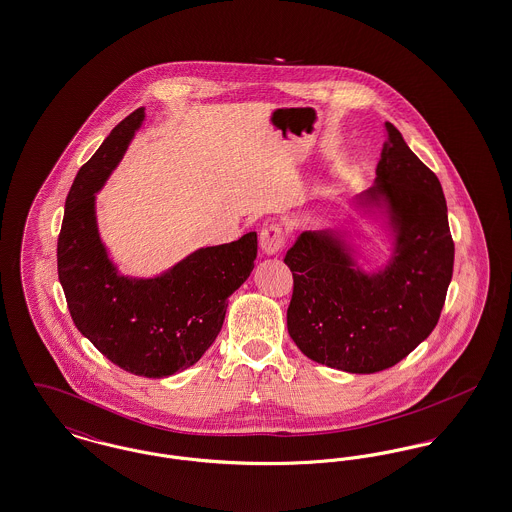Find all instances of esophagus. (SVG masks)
<instances>
[{
	"label": "esophagus",
	"instance_id": "obj_1",
	"mask_svg": "<svg viewBox=\"0 0 512 512\" xmlns=\"http://www.w3.org/2000/svg\"><path fill=\"white\" fill-rule=\"evenodd\" d=\"M286 242L284 230L280 224H268L261 230V249L265 255H276Z\"/></svg>",
	"mask_w": 512,
	"mask_h": 512
}]
</instances>
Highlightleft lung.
<instances>
[{"instance_id":"8db88e82","label":"left lung","mask_w":512,"mask_h":512,"mask_svg":"<svg viewBox=\"0 0 512 512\" xmlns=\"http://www.w3.org/2000/svg\"><path fill=\"white\" fill-rule=\"evenodd\" d=\"M376 184L359 205L386 207L393 228L390 263L357 267L338 232H303L284 263L293 274L288 332L315 363L351 374L397 365L438 324L453 276L455 244L438 176L386 122Z\"/></svg>"}]
</instances>
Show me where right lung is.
Segmentation results:
<instances>
[{
  "label": "right lung",
  "mask_w": 512,
  "mask_h": 512,
  "mask_svg": "<svg viewBox=\"0 0 512 512\" xmlns=\"http://www.w3.org/2000/svg\"><path fill=\"white\" fill-rule=\"evenodd\" d=\"M144 107L119 122L76 174L57 240V272L71 317L111 363L144 378L195 365L217 340L228 297L251 274L257 232L201 247L155 278L121 276L99 240L96 194L119 165Z\"/></svg>",
  "instance_id": "add662e5"
}]
</instances>
